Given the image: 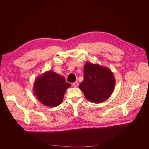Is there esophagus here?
<instances>
[{
	"mask_svg": "<svg viewBox=\"0 0 149 149\" xmlns=\"http://www.w3.org/2000/svg\"><path fill=\"white\" fill-rule=\"evenodd\" d=\"M72 85L73 86H74V87H77V86H79V83H78L77 81H76L75 83H72Z\"/></svg>",
	"mask_w": 149,
	"mask_h": 149,
	"instance_id": "34e87169",
	"label": "esophagus"
}]
</instances>
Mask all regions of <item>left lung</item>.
I'll return each mask as SVG.
<instances>
[{
    "instance_id": "8db88e82",
    "label": "left lung",
    "mask_w": 149,
    "mask_h": 149,
    "mask_svg": "<svg viewBox=\"0 0 149 149\" xmlns=\"http://www.w3.org/2000/svg\"><path fill=\"white\" fill-rule=\"evenodd\" d=\"M115 84V77L109 68L98 64L85 63L84 80L79 88L88 101L95 103L106 101L112 94Z\"/></svg>"
}]
</instances>
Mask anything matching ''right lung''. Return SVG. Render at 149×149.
<instances>
[{"label": "right lung", "mask_w": 149, "mask_h": 149, "mask_svg": "<svg viewBox=\"0 0 149 149\" xmlns=\"http://www.w3.org/2000/svg\"><path fill=\"white\" fill-rule=\"evenodd\" d=\"M71 86L63 77L49 70L38 76L34 84L37 99L48 107H56L62 103L66 89Z\"/></svg>", "instance_id": "right-lung-1"}]
</instances>
